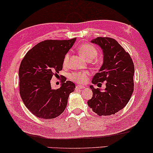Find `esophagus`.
<instances>
[{"label":"esophagus","mask_w":153,"mask_h":153,"mask_svg":"<svg viewBox=\"0 0 153 153\" xmlns=\"http://www.w3.org/2000/svg\"><path fill=\"white\" fill-rule=\"evenodd\" d=\"M83 88H85V86H81V85H77L76 86V89H83Z\"/></svg>","instance_id":"34e87169"}]
</instances>
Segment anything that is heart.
<instances>
[{
	"mask_svg": "<svg viewBox=\"0 0 153 153\" xmlns=\"http://www.w3.org/2000/svg\"><path fill=\"white\" fill-rule=\"evenodd\" d=\"M78 52L81 56L86 59L87 61H91L96 58L98 55V51L96 47L91 44H83L78 48ZM69 59V53H67L64 57L63 65H67L68 64ZM88 72H76L70 74V79L77 83L86 82L88 77Z\"/></svg>",
	"mask_w": 153,
	"mask_h": 153,
	"instance_id": "1",
	"label": "heart"
}]
</instances>
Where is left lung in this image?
I'll use <instances>...</instances> for the list:
<instances>
[{"label":"left lung","instance_id":"1","mask_svg":"<svg viewBox=\"0 0 153 153\" xmlns=\"http://www.w3.org/2000/svg\"><path fill=\"white\" fill-rule=\"evenodd\" d=\"M91 43L99 45L103 55V63L92 84L106 81V88L101 91L91 85L93 97L87 103L98 115H111L124 108L131 97L134 65L129 54L114 39L98 37Z\"/></svg>","mask_w":153,"mask_h":153}]
</instances>
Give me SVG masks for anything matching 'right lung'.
Segmentation results:
<instances>
[{
    "mask_svg": "<svg viewBox=\"0 0 153 153\" xmlns=\"http://www.w3.org/2000/svg\"><path fill=\"white\" fill-rule=\"evenodd\" d=\"M76 38L70 40H46L29 50L19 69V94L27 108L42 119H53L66 108L69 94L76 86L63 77L61 86L51 88V80L62 69L65 55Z\"/></svg>",
    "mask_w": 153,
    "mask_h": 153,
    "instance_id": "right-lung-1",
    "label": "right lung"
}]
</instances>
